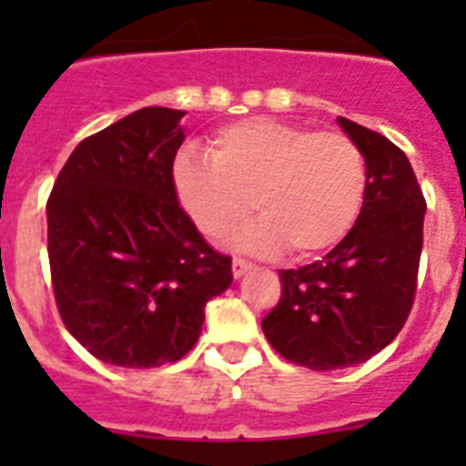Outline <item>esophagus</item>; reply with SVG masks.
<instances>
[{
	"label": "esophagus",
	"mask_w": 466,
	"mask_h": 466,
	"mask_svg": "<svg viewBox=\"0 0 466 466\" xmlns=\"http://www.w3.org/2000/svg\"><path fill=\"white\" fill-rule=\"evenodd\" d=\"M254 268V263H248L247 258H237V256H234L232 258V273H234V278H241L244 276V273H247V270H251Z\"/></svg>",
	"instance_id": "1"
}]
</instances>
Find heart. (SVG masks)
I'll list each match as a JSON object with an SVG mask.
<instances>
[{"mask_svg":"<svg viewBox=\"0 0 466 466\" xmlns=\"http://www.w3.org/2000/svg\"><path fill=\"white\" fill-rule=\"evenodd\" d=\"M171 186L208 239H225L254 205L261 219L241 247L266 256L288 247L295 258H309L353 229L368 193V164L358 142L339 130L244 118L212 135L208 159L176 157Z\"/></svg>","mask_w":466,"mask_h":466,"instance_id":"1","label":"heart"}]
</instances>
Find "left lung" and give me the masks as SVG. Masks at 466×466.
<instances>
[{"label":"left lung","mask_w":466,"mask_h":466,"mask_svg":"<svg viewBox=\"0 0 466 466\" xmlns=\"http://www.w3.org/2000/svg\"><path fill=\"white\" fill-rule=\"evenodd\" d=\"M339 123L368 164L358 222L321 261L280 270V299L261 321L285 360L324 372L365 362L404 329L416 299L426 215L404 152L343 116Z\"/></svg>","instance_id":"obj_1"}]
</instances>
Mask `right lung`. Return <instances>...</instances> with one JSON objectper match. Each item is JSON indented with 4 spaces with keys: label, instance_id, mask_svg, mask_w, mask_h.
<instances>
[{
    "label": "right lung",
    "instance_id": "right-lung-1",
    "mask_svg": "<svg viewBox=\"0 0 466 466\" xmlns=\"http://www.w3.org/2000/svg\"><path fill=\"white\" fill-rule=\"evenodd\" d=\"M183 111L149 106L69 155L47 198V258L62 324L98 360L159 368L196 346L232 258L174 196Z\"/></svg>",
    "mask_w": 466,
    "mask_h": 466
}]
</instances>
